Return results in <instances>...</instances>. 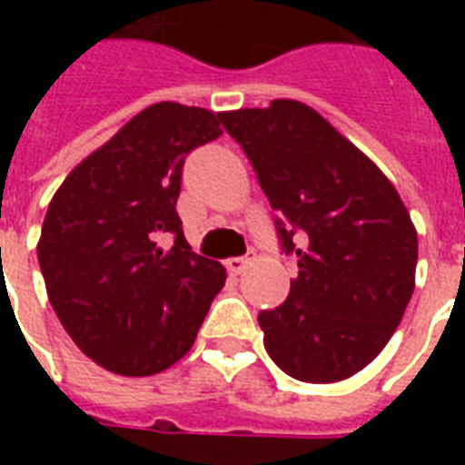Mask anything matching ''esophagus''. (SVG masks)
I'll use <instances>...</instances> for the list:
<instances>
[{
	"label": "esophagus",
	"instance_id": "34e87169",
	"mask_svg": "<svg viewBox=\"0 0 465 465\" xmlns=\"http://www.w3.org/2000/svg\"><path fill=\"white\" fill-rule=\"evenodd\" d=\"M248 265H251V258H229V261H226V270H229L232 275H241Z\"/></svg>",
	"mask_w": 465,
	"mask_h": 465
}]
</instances>
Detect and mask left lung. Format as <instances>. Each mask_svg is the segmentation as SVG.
<instances>
[{
	"mask_svg": "<svg viewBox=\"0 0 465 465\" xmlns=\"http://www.w3.org/2000/svg\"><path fill=\"white\" fill-rule=\"evenodd\" d=\"M219 120L280 212V243L299 258L287 302L258 313L265 350L299 381L350 379L386 347L415 290L411 212L381 168L311 105L275 98Z\"/></svg>",
	"mask_w": 465,
	"mask_h": 465,
	"instance_id": "1",
	"label": "left lung"
}]
</instances>
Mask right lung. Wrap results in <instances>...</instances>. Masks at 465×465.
<instances>
[{
    "label": "right lung",
    "mask_w": 465,
    "mask_h": 465,
    "mask_svg": "<svg viewBox=\"0 0 465 465\" xmlns=\"http://www.w3.org/2000/svg\"><path fill=\"white\" fill-rule=\"evenodd\" d=\"M219 134V113L149 105L50 200L38 241L47 299L76 347L113 374L175 364L224 287V265L193 253L175 212L183 159ZM163 235L173 247L160 248Z\"/></svg>",
    "instance_id": "add662e5"
}]
</instances>
